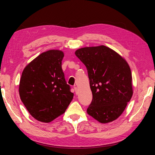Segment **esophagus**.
<instances>
[{
	"label": "esophagus",
	"instance_id": "34e87169",
	"mask_svg": "<svg viewBox=\"0 0 155 155\" xmlns=\"http://www.w3.org/2000/svg\"><path fill=\"white\" fill-rule=\"evenodd\" d=\"M74 91H75L76 94H77V92H78V88L77 87H74Z\"/></svg>",
	"mask_w": 155,
	"mask_h": 155
}]
</instances>
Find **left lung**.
I'll use <instances>...</instances> for the list:
<instances>
[{
  "instance_id": "1",
  "label": "left lung",
  "mask_w": 155,
  "mask_h": 155,
  "mask_svg": "<svg viewBox=\"0 0 155 155\" xmlns=\"http://www.w3.org/2000/svg\"><path fill=\"white\" fill-rule=\"evenodd\" d=\"M75 54L87 70L93 99L88 115L102 124L122 115L133 96L132 74L124 57L109 47H84Z\"/></svg>"
}]
</instances>
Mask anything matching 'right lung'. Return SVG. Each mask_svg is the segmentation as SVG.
<instances>
[{
	"instance_id": "1",
	"label": "right lung",
	"mask_w": 155,
	"mask_h": 155,
	"mask_svg": "<svg viewBox=\"0 0 155 155\" xmlns=\"http://www.w3.org/2000/svg\"><path fill=\"white\" fill-rule=\"evenodd\" d=\"M64 52L49 50L26 65L19 84L22 102L34 118L48 123L64 114L74 94L61 68Z\"/></svg>"
}]
</instances>
